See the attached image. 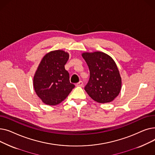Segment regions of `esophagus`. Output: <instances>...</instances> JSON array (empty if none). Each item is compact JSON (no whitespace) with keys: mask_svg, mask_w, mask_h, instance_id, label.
Here are the masks:
<instances>
[{"mask_svg":"<svg viewBox=\"0 0 155 155\" xmlns=\"http://www.w3.org/2000/svg\"><path fill=\"white\" fill-rule=\"evenodd\" d=\"M83 82L82 81H80V82H78V83H77V84H75V85H76V87H82L83 86Z\"/></svg>","mask_w":155,"mask_h":155,"instance_id":"34e87169","label":"esophagus"}]
</instances>
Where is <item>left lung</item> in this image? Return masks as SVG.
<instances>
[{"label": "left lung", "mask_w": 155, "mask_h": 155, "mask_svg": "<svg viewBox=\"0 0 155 155\" xmlns=\"http://www.w3.org/2000/svg\"><path fill=\"white\" fill-rule=\"evenodd\" d=\"M82 57L90 71L85 91L97 102H112L121 88V78L115 61L108 54L100 51L84 53Z\"/></svg>", "instance_id": "1"}]
</instances>
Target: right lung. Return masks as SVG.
I'll list each match as a JSON object with an SVG mask.
<instances>
[{
  "label": "right lung",
  "mask_w": 155,
  "mask_h": 155,
  "mask_svg": "<svg viewBox=\"0 0 155 155\" xmlns=\"http://www.w3.org/2000/svg\"><path fill=\"white\" fill-rule=\"evenodd\" d=\"M68 58V53L55 50L47 53L39 64L33 79L34 88L37 95L47 105L61 103L75 87L64 68Z\"/></svg>",
  "instance_id": "add662e5"
}]
</instances>
